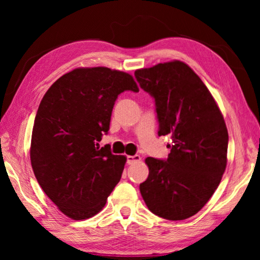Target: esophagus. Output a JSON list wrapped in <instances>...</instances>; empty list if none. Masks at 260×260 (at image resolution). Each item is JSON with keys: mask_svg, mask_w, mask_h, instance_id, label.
<instances>
[{"mask_svg": "<svg viewBox=\"0 0 260 260\" xmlns=\"http://www.w3.org/2000/svg\"><path fill=\"white\" fill-rule=\"evenodd\" d=\"M126 159H127V164L132 165V164H134V162L140 161V160H141V157H140L139 155H135V156H127Z\"/></svg>", "mask_w": 260, "mask_h": 260, "instance_id": "obj_1", "label": "esophagus"}]
</instances>
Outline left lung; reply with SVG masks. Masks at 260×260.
<instances>
[{"mask_svg":"<svg viewBox=\"0 0 260 260\" xmlns=\"http://www.w3.org/2000/svg\"><path fill=\"white\" fill-rule=\"evenodd\" d=\"M134 76L155 100L158 135H171L166 159L148 157L140 184L148 209L167 220L192 217L213 195L227 165L228 132L214 99L183 61L173 60Z\"/></svg>","mask_w":260,"mask_h":260,"instance_id":"1","label":"left lung"}]
</instances>
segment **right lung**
<instances>
[{
	"label": "right lung",
	"instance_id": "1",
	"mask_svg": "<svg viewBox=\"0 0 260 260\" xmlns=\"http://www.w3.org/2000/svg\"><path fill=\"white\" fill-rule=\"evenodd\" d=\"M138 93L128 73L80 68L61 76L43 96L35 116L30 162L39 184L61 212L74 220L104 208L120 181L125 156L99 147L108 134L114 102Z\"/></svg>",
	"mask_w": 260,
	"mask_h": 260
}]
</instances>
